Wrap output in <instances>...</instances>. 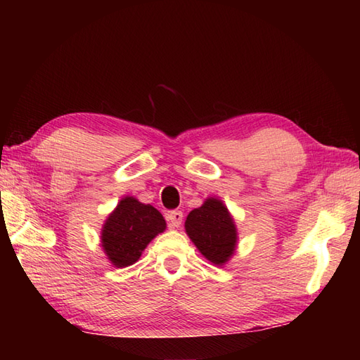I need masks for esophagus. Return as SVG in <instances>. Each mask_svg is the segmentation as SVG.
<instances>
[{"label": "esophagus", "mask_w": 360, "mask_h": 360, "mask_svg": "<svg viewBox=\"0 0 360 360\" xmlns=\"http://www.w3.org/2000/svg\"><path fill=\"white\" fill-rule=\"evenodd\" d=\"M182 218H184V215H182L181 210H172V212H168V215H167L168 223H170V226L173 229L179 227L182 224Z\"/></svg>", "instance_id": "34e87169"}]
</instances>
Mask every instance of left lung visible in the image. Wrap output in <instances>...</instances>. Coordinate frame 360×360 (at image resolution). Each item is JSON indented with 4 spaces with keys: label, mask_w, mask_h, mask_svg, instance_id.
I'll return each instance as SVG.
<instances>
[{
    "label": "left lung",
    "mask_w": 360,
    "mask_h": 360,
    "mask_svg": "<svg viewBox=\"0 0 360 360\" xmlns=\"http://www.w3.org/2000/svg\"><path fill=\"white\" fill-rule=\"evenodd\" d=\"M186 232L198 250L217 266L231 259L238 241L233 218L218 198H207L201 207L188 213Z\"/></svg>",
    "instance_id": "left-lung-1"
}]
</instances>
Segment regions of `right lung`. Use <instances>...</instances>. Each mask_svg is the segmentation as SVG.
<instances>
[{
    "instance_id": "right-lung-1",
    "label": "right lung",
    "mask_w": 360,
    "mask_h": 360,
    "mask_svg": "<svg viewBox=\"0 0 360 360\" xmlns=\"http://www.w3.org/2000/svg\"><path fill=\"white\" fill-rule=\"evenodd\" d=\"M165 227L164 217L153 205L125 196L105 221L101 235L102 248L112 266H131Z\"/></svg>"
}]
</instances>
